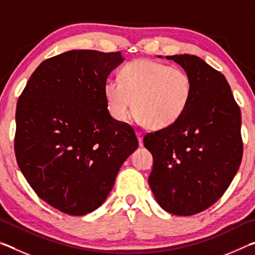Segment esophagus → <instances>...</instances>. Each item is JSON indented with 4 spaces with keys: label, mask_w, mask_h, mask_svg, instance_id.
Instances as JSON below:
<instances>
[{
    "label": "esophagus",
    "mask_w": 255,
    "mask_h": 255,
    "mask_svg": "<svg viewBox=\"0 0 255 255\" xmlns=\"http://www.w3.org/2000/svg\"><path fill=\"white\" fill-rule=\"evenodd\" d=\"M136 133H137L138 140H139V146H143V132L136 131Z\"/></svg>",
    "instance_id": "esophagus-1"
}]
</instances>
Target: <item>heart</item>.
<instances>
[{"instance_id": "b5f03b06", "label": "heart", "mask_w": 255, "mask_h": 255, "mask_svg": "<svg viewBox=\"0 0 255 255\" xmlns=\"http://www.w3.org/2000/svg\"><path fill=\"white\" fill-rule=\"evenodd\" d=\"M192 80L179 67L149 59L125 65L118 79L103 85L107 109L117 122H126L135 108L136 118L150 129L170 127L182 117L192 97Z\"/></svg>"}]
</instances>
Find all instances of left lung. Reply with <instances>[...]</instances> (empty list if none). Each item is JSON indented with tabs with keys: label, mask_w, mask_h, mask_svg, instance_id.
Segmentation results:
<instances>
[{
	"label": "left lung",
	"mask_w": 255,
	"mask_h": 255,
	"mask_svg": "<svg viewBox=\"0 0 255 255\" xmlns=\"http://www.w3.org/2000/svg\"><path fill=\"white\" fill-rule=\"evenodd\" d=\"M166 58L191 77L192 97L178 122L144 137L154 159L148 183L164 210L191 216L214 205L239 170L241 110L225 76L204 59L188 54Z\"/></svg>",
	"instance_id": "1"
}]
</instances>
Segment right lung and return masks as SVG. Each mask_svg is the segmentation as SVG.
Listing matches in <instances>:
<instances>
[{"mask_svg":"<svg viewBox=\"0 0 255 255\" xmlns=\"http://www.w3.org/2000/svg\"><path fill=\"white\" fill-rule=\"evenodd\" d=\"M122 53L70 50L42 62L15 112V157L40 199L62 213L99 208L126 158L135 131L107 109L103 85Z\"/></svg>","mask_w":255,"mask_h":255,"instance_id":"right-lung-1","label":"right lung"}]
</instances>
